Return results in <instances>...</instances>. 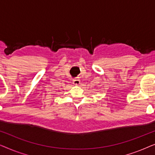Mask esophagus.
<instances>
[{
    "label": "esophagus",
    "instance_id": "1",
    "mask_svg": "<svg viewBox=\"0 0 155 155\" xmlns=\"http://www.w3.org/2000/svg\"><path fill=\"white\" fill-rule=\"evenodd\" d=\"M80 83V80L79 79H74L73 80V84L75 85H79Z\"/></svg>",
    "mask_w": 155,
    "mask_h": 155
}]
</instances>
